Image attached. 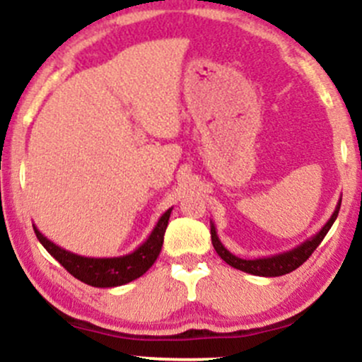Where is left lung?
<instances>
[{
  "mask_svg": "<svg viewBox=\"0 0 362 362\" xmlns=\"http://www.w3.org/2000/svg\"><path fill=\"white\" fill-rule=\"evenodd\" d=\"M340 204H341V199L338 201L333 215L329 216L328 222L325 223V227H322L317 234L312 235L310 239L303 241L302 245H298L296 248L284 251V253L272 255V257H264V258H253V260H245V258L235 257V255H232L230 251L222 245V241H220L218 235H216L215 226H213V222H210L213 248H215V251L220 255V258H222L223 262H227L230 267L239 269V271L243 272H248V274H253V276H262V277L284 276V274H290L295 271V269H298L300 265H302L303 262L314 253V250L321 245L325 235L328 234V230L332 229L333 222L337 220L338 211H340Z\"/></svg>",
  "mask_w": 362,
  "mask_h": 362,
  "instance_id": "8db88e82",
  "label": "left lung"
}]
</instances>
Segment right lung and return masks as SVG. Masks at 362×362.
<instances>
[{
  "mask_svg": "<svg viewBox=\"0 0 362 362\" xmlns=\"http://www.w3.org/2000/svg\"><path fill=\"white\" fill-rule=\"evenodd\" d=\"M170 210H166L158 220L156 227L152 229L151 235L132 253L123 255V257H112V258H91L81 257L72 251L60 248L59 245L52 243L50 239L45 238L36 226L34 232L36 238L40 239L41 245L47 248L48 253L66 269L67 272L72 274L76 279L83 281L85 284L95 288H114L127 284L130 281L136 279L142 274H146L152 267L156 258L161 253L163 239H165L166 227H168Z\"/></svg>",
  "mask_w": 362,
  "mask_h": 362,
  "instance_id": "right-lung-1",
  "label": "right lung"
}]
</instances>
